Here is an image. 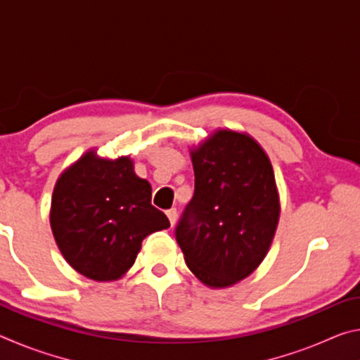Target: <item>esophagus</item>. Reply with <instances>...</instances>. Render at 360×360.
I'll use <instances>...</instances> for the list:
<instances>
[{
	"mask_svg": "<svg viewBox=\"0 0 360 360\" xmlns=\"http://www.w3.org/2000/svg\"><path fill=\"white\" fill-rule=\"evenodd\" d=\"M167 216H168V221L169 224H172V227L176 224V221H178V211L176 210H168L167 211Z\"/></svg>",
	"mask_w": 360,
	"mask_h": 360,
	"instance_id": "1",
	"label": "esophagus"
}]
</instances>
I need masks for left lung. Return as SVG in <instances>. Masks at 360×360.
Instances as JSON below:
<instances>
[{
	"label": "left lung",
	"mask_w": 360,
	"mask_h": 360,
	"mask_svg": "<svg viewBox=\"0 0 360 360\" xmlns=\"http://www.w3.org/2000/svg\"><path fill=\"white\" fill-rule=\"evenodd\" d=\"M195 193L176 227L191 271L212 289L254 273L275 238L281 203L270 158L245 131L217 129L191 148Z\"/></svg>",
	"instance_id": "obj_1"
}]
</instances>
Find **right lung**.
<instances>
[{
  "label": "right lung",
  "mask_w": 360,
  "mask_h": 360,
  "mask_svg": "<svg viewBox=\"0 0 360 360\" xmlns=\"http://www.w3.org/2000/svg\"><path fill=\"white\" fill-rule=\"evenodd\" d=\"M150 198L130 155L108 158L89 149L63 169L52 193L49 219L65 260L94 281L120 279L146 236L169 227Z\"/></svg>",
  "instance_id": "1"
}]
</instances>
